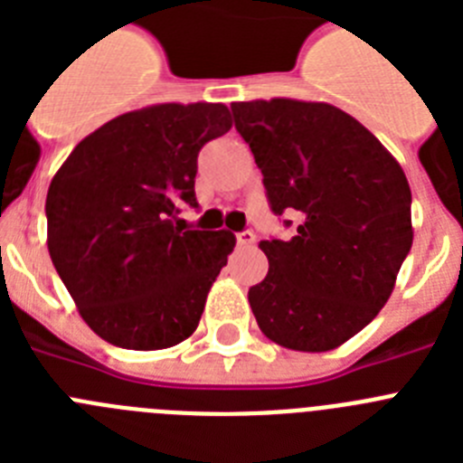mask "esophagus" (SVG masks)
Returning a JSON list of instances; mask_svg holds the SVG:
<instances>
[{
  "label": "esophagus",
  "mask_w": 463,
  "mask_h": 463,
  "mask_svg": "<svg viewBox=\"0 0 463 463\" xmlns=\"http://www.w3.org/2000/svg\"><path fill=\"white\" fill-rule=\"evenodd\" d=\"M236 243H239L241 248H250V245L255 243V234H252V232H239V234H236Z\"/></svg>",
  "instance_id": "esophagus-1"
}]
</instances>
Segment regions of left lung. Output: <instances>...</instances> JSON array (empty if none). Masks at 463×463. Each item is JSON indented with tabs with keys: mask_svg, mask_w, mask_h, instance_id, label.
I'll return each mask as SVG.
<instances>
[{
	"mask_svg": "<svg viewBox=\"0 0 463 463\" xmlns=\"http://www.w3.org/2000/svg\"><path fill=\"white\" fill-rule=\"evenodd\" d=\"M232 113L271 211L298 215L292 239L260 243L269 273L248 292L257 325L289 350H334L387 304L411 252L406 174L362 122L325 101H234Z\"/></svg>",
	"mask_w": 463,
	"mask_h": 463,
	"instance_id": "left-lung-1",
	"label": "left lung"
}]
</instances>
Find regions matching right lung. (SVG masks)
Returning a JSON list of instances; mask_svg holds the SVG:
<instances>
[{"mask_svg": "<svg viewBox=\"0 0 463 463\" xmlns=\"http://www.w3.org/2000/svg\"><path fill=\"white\" fill-rule=\"evenodd\" d=\"M232 129L224 104H155L113 118L71 150L46 196L48 252L85 325L127 350L194 334L236 239L185 229L196 155Z\"/></svg>", "mask_w": 463, "mask_h": 463, "instance_id": "add662e5", "label": "right lung"}]
</instances>
